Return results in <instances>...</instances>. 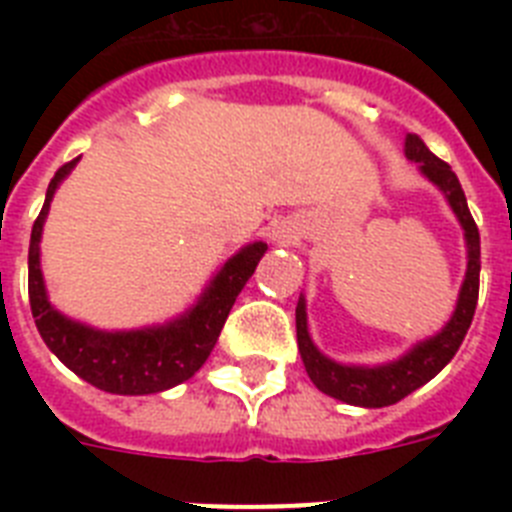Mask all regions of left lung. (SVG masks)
I'll use <instances>...</instances> for the list:
<instances>
[{"label":"left lung","instance_id":"8db88e82","mask_svg":"<svg viewBox=\"0 0 512 512\" xmlns=\"http://www.w3.org/2000/svg\"><path fill=\"white\" fill-rule=\"evenodd\" d=\"M405 153H408V158H413L415 164H420V171L433 184H438L443 189L451 210L459 217L464 235H467V279L461 284V295L459 302H456L454 315H451V320L438 336L428 338L420 346H415L400 361H392L387 366H374V369H366V366H343L325 359L318 348L312 346L310 336H307L305 300L300 297L295 310L297 346H300L302 361H305V369L310 374L312 384L320 392H325V395L348 402V405H359V408L395 405L402 397H408L410 392L423 387L425 382H431L443 366L454 359L456 351H459L461 341H464L469 325H472L474 307H477L479 297V264H482L479 261V230L467 207V197H464V189H461L459 179H456V174L451 171V166L446 161H441V158L428 151V146L420 140V135L410 133L405 138Z\"/></svg>","mask_w":512,"mask_h":512}]
</instances>
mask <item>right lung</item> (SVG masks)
Listing matches in <instances>:
<instances>
[{
    "label": "right lung",
    "mask_w": 512,
    "mask_h": 512,
    "mask_svg": "<svg viewBox=\"0 0 512 512\" xmlns=\"http://www.w3.org/2000/svg\"><path fill=\"white\" fill-rule=\"evenodd\" d=\"M74 161L63 164L48 184L45 205L35 217L30 233V253H27V295L33 310L35 325L45 346L69 366L71 372L87 379L97 390L112 395H151L164 392L174 384L192 377L207 361L215 348L217 336L223 330L235 297L251 279L266 253V243H251L238 251L223 271L212 279L197 307L164 325V328L130 330V333H102L63 318L51 307L45 297L43 274H40V233H43L45 215L51 207L53 192L61 179L74 169Z\"/></svg>",
    "instance_id": "add662e5"
}]
</instances>
